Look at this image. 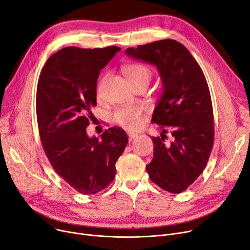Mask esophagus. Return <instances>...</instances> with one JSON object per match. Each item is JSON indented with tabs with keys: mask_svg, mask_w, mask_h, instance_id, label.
I'll list each match as a JSON object with an SVG mask.
<instances>
[{
	"mask_svg": "<svg viewBox=\"0 0 250 250\" xmlns=\"http://www.w3.org/2000/svg\"><path fill=\"white\" fill-rule=\"evenodd\" d=\"M127 136H128V140L129 141H134V140H136L139 137V135L132 134V132H127Z\"/></svg>",
	"mask_w": 250,
	"mask_h": 250,
	"instance_id": "esophagus-1",
	"label": "esophagus"
}]
</instances>
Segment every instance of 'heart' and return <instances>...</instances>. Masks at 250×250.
Here are the masks:
<instances>
[{
    "label": "heart",
    "instance_id": "obj_1",
    "mask_svg": "<svg viewBox=\"0 0 250 250\" xmlns=\"http://www.w3.org/2000/svg\"><path fill=\"white\" fill-rule=\"evenodd\" d=\"M123 71L129 81L130 84L134 86L139 83L149 82L152 77V71L146 65L142 63H129L124 66ZM103 81H101L97 88V92H101ZM142 109L136 105L122 106L116 109L112 114V120L115 124H118L125 128L135 129L140 125L141 123Z\"/></svg>",
    "mask_w": 250,
    "mask_h": 250
}]
</instances>
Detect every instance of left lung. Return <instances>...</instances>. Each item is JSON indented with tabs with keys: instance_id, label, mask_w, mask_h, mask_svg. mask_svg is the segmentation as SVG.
Masks as SVG:
<instances>
[{
	"instance_id": "left-lung-1",
	"label": "left lung",
	"mask_w": 250,
	"mask_h": 250,
	"mask_svg": "<svg viewBox=\"0 0 250 250\" xmlns=\"http://www.w3.org/2000/svg\"><path fill=\"white\" fill-rule=\"evenodd\" d=\"M125 53L157 66L163 93L152 123L163 129L152 138L154 158L146 172L156 185L170 193L187 190L205 169L214 143V116L205 75L189 50L165 39L127 48ZM171 130V141L165 136Z\"/></svg>"
}]
</instances>
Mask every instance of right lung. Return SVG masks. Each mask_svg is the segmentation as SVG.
Wrapping results in <instances>:
<instances>
[{
  "instance_id": "1",
  "label": "right lung",
  "mask_w": 250,
  "mask_h": 250,
  "mask_svg": "<svg viewBox=\"0 0 250 250\" xmlns=\"http://www.w3.org/2000/svg\"><path fill=\"white\" fill-rule=\"evenodd\" d=\"M120 50L62 48L47 60L38 80L36 113L44 152L55 172L84 195L113 181L115 163L128 142L118 126L103 132L101 140L86 134L99 72Z\"/></svg>"
}]
</instances>
